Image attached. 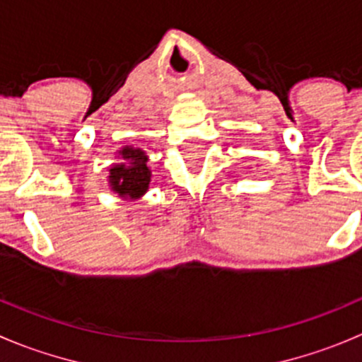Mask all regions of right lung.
Instances as JSON below:
<instances>
[{
    "label": "right lung",
    "instance_id": "obj_1",
    "mask_svg": "<svg viewBox=\"0 0 362 362\" xmlns=\"http://www.w3.org/2000/svg\"><path fill=\"white\" fill-rule=\"evenodd\" d=\"M115 159L108 166V187L124 202H136L148 191L152 170L147 166L148 156L144 148L124 145L117 151Z\"/></svg>",
    "mask_w": 362,
    "mask_h": 362
}]
</instances>
